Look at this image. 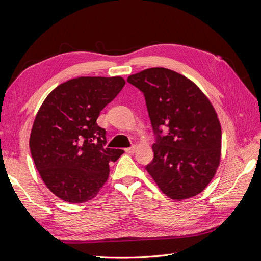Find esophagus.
I'll return each instance as SVG.
<instances>
[{
    "label": "esophagus",
    "instance_id": "1",
    "mask_svg": "<svg viewBox=\"0 0 261 261\" xmlns=\"http://www.w3.org/2000/svg\"><path fill=\"white\" fill-rule=\"evenodd\" d=\"M136 150H137L136 146H133V147H129V148H126L125 151L127 152V153H135Z\"/></svg>",
    "mask_w": 261,
    "mask_h": 261
}]
</instances>
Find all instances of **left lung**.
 Here are the masks:
<instances>
[{
  "label": "left lung",
  "instance_id": "left-lung-1",
  "mask_svg": "<svg viewBox=\"0 0 261 261\" xmlns=\"http://www.w3.org/2000/svg\"><path fill=\"white\" fill-rule=\"evenodd\" d=\"M127 82L144 93L155 135L153 160L146 170L171 199L198 195L221 159L222 133L215 108L196 84L168 68H148Z\"/></svg>",
  "mask_w": 261,
  "mask_h": 261
}]
</instances>
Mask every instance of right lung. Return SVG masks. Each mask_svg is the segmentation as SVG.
Masks as SVG:
<instances>
[{"mask_svg": "<svg viewBox=\"0 0 261 261\" xmlns=\"http://www.w3.org/2000/svg\"><path fill=\"white\" fill-rule=\"evenodd\" d=\"M124 85L120 76L74 78L53 89L39 109L30 152L44 184L62 200L96 197L109 177V162L123 154L106 147L107 132L97 118Z\"/></svg>", "mask_w": 261, "mask_h": 261, "instance_id": "add662e5", "label": "right lung"}]
</instances>
